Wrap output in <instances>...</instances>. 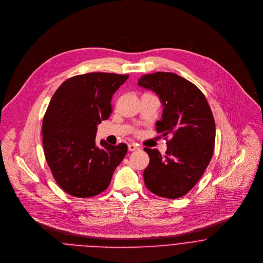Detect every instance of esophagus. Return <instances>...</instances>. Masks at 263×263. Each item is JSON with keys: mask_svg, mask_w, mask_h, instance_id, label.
I'll list each match as a JSON object with an SVG mask.
<instances>
[{"mask_svg": "<svg viewBox=\"0 0 263 263\" xmlns=\"http://www.w3.org/2000/svg\"><path fill=\"white\" fill-rule=\"evenodd\" d=\"M127 148H128V151H136V150H138L139 149V146L138 145H136V144H134V143H130V144H128V146H127Z\"/></svg>", "mask_w": 263, "mask_h": 263, "instance_id": "esophagus-1", "label": "esophagus"}]
</instances>
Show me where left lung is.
<instances>
[{"label": "left lung", "mask_w": 263, "mask_h": 263, "mask_svg": "<svg viewBox=\"0 0 263 263\" xmlns=\"http://www.w3.org/2000/svg\"><path fill=\"white\" fill-rule=\"evenodd\" d=\"M138 85L159 96L163 112L156 130L172 138L164 156L156 149H144L150 157L143 174L145 184L160 197H182L201 178L213 155L215 122L211 109L199 88L173 72L143 76Z\"/></svg>", "instance_id": "obj_1"}]
</instances>
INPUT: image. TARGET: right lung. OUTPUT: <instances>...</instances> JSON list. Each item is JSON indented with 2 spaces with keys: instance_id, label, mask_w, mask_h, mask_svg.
<instances>
[{
  "instance_id": "right-lung-1",
  "label": "right lung",
  "mask_w": 263,
  "mask_h": 263,
  "mask_svg": "<svg viewBox=\"0 0 263 263\" xmlns=\"http://www.w3.org/2000/svg\"><path fill=\"white\" fill-rule=\"evenodd\" d=\"M128 76L90 72L65 81L43 120V146L56 182L67 194L88 198L105 191L127 152L120 143L96 144L97 125L112 112L113 93Z\"/></svg>"
}]
</instances>
